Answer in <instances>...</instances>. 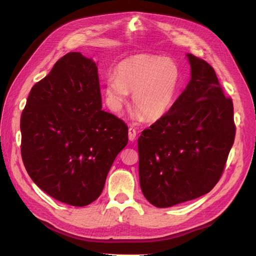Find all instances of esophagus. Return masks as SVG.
Returning <instances> with one entry per match:
<instances>
[{
    "label": "esophagus",
    "mask_w": 256,
    "mask_h": 256,
    "mask_svg": "<svg viewBox=\"0 0 256 256\" xmlns=\"http://www.w3.org/2000/svg\"><path fill=\"white\" fill-rule=\"evenodd\" d=\"M128 138L130 141H134L136 138V130L134 127H130L128 130Z\"/></svg>",
    "instance_id": "obj_1"
}]
</instances>
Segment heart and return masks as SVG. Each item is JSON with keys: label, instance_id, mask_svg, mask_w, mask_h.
<instances>
[{"label": "heart", "instance_id": "obj_1", "mask_svg": "<svg viewBox=\"0 0 256 256\" xmlns=\"http://www.w3.org/2000/svg\"><path fill=\"white\" fill-rule=\"evenodd\" d=\"M104 84L106 104L120 113L128 104L129 92L136 108V116L157 120L164 116L174 104L180 83V72L171 58L138 54L122 60Z\"/></svg>", "mask_w": 256, "mask_h": 256}]
</instances>
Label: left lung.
<instances>
[{
  "label": "left lung",
  "mask_w": 256,
  "mask_h": 256,
  "mask_svg": "<svg viewBox=\"0 0 256 256\" xmlns=\"http://www.w3.org/2000/svg\"><path fill=\"white\" fill-rule=\"evenodd\" d=\"M191 80L168 112L138 138L144 196L159 208L202 196L219 182L236 134L234 106L214 69L187 54Z\"/></svg>",
  "instance_id": "left-lung-1"
}]
</instances>
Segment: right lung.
Masks as SVG:
<instances>
[{"label": "right lung", "instance_id": "obj_1", "mask_svg": "<svg viewBox=\"0 0 256 256\" xmlns=\"http://www.w3.org/2000/svg\"><path fill=\"white\" fill-rule=\"evenodd\" d=\"M21 156L32 180L53 198L86 206L128 143V127L102 110L98 68L80 52L60 58L30 92L21 114Z\"/></svg>", "mask_w": 256, "mask_h": 256}]
</instances>
